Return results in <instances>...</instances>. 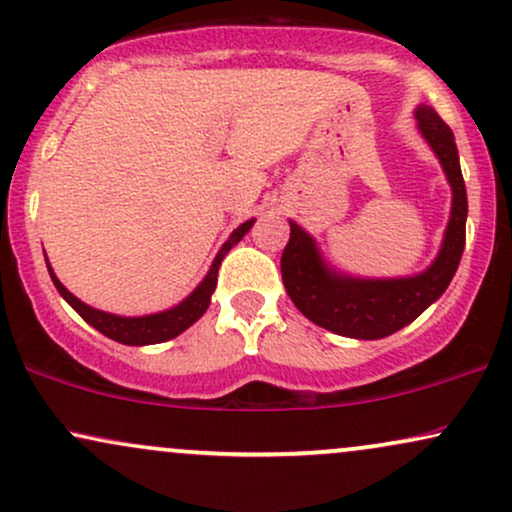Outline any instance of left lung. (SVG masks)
I'll use <instances>...</instances> for the list:
<instances>
[{"label": "left lung", "mask_w": 512, "mask_h": 512, "mask_svg": "<svg viewBox=\"0 0 512 512\" xmlns=\"http://www.w3.org/2000/svg\"><path fill=\"white\" fill-rule=\"evenodd\" d=\"M416 127L426 139L452 190L450 221L443 245L431 267L399 279H363L342 274L322 260L313 236L291 223V238L281 255V279L286 293L315 325L351 339H383L414 322L450 286L464 250L467 190L452 129L428 105L416 108Z\"/></svg>", "instance_id": "obj_1"}]
</instances>
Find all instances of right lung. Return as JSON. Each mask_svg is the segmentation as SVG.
Listing matches in <instances>:
<instances>
[{"label":"right lung","instance_id":"add662e5","mask_svg":"<svg viewBox=\"0 0 512 512\" xmlns=\"http://www.w3.org/2000/svg\"><path fill=\"white\" fill-rule=\"evenodd\" d=\"M252 223H255V219L240 223L236 231L231 233V238L223 243L219 255L214 257V262H211L209 272L202 279V284H199L197 289L185 298V301H180L178 305H173V308H168V310H161V313H151V315H142V317H122V315H113V313H103V310L91 308V305L79 301L74 293H69L67 289H64L62 281L57 279L55 272H52L50 262H48V272L52 276V284H55V289L60 291V296L64 298V301L72 305V308L81 317H84L88 325L96 327V330L105 334V337L115 339V342L127 344V346L161 344V342H168V339L178 337L180 332H185L187 327L195 325L199 317L207 313V308L211 303V293H214V289H216V276H219L221 260L228 255V250H231L233 245L243 240L245 233L252 228Z\"/></svg>","mask_w":512,"mask_h":512}]
</instances>
